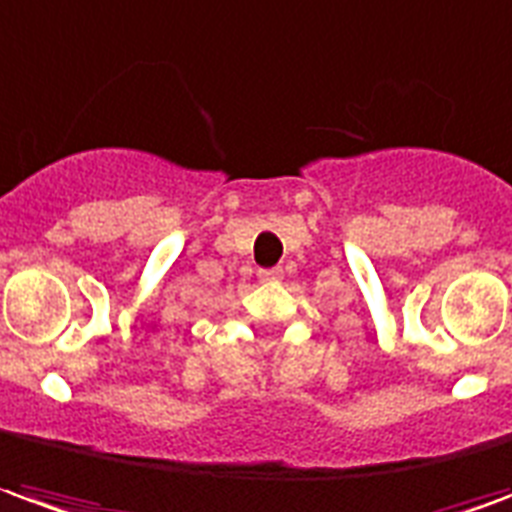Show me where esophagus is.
<instances>
[{"instance_id": "1", "label": "esophagus", "mask_w": 512, "mask_h": 512, "mask_svg": "<svg viewBox=\"0 0 512 512\" xmlns=\"http://www.w3.org/2000/svg\"><path fill=\"white\" fill-rule=\"evenodd\" d=\"M281 275H284L281 267H273V270H259V278H262V281H281Z\"/></svg>"}]
</instances>
